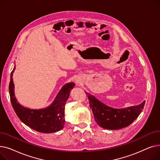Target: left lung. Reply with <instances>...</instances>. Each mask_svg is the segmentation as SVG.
<instances>
[{
  "label": "left lung",
  "instance_id": "1",
  "mask_svg": "<svg viewBox=\"0 0 160 160\" xmlns=\"http://www.w3.org/2000/svg\"><path fill=\"white\" fill-rule=\"evenodd\" d=\"M97 124L105 129L118 130L125 128L135 121L144 108L145 100L128 108L115 109L106 106L93 95L86 93Z\"/></svg>",
  "mask_w": 160,
  "mask_h": 160
}]
</instances>
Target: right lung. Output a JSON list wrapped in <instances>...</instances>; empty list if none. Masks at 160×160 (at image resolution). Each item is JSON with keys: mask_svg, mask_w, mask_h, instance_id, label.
<instances>
[{"mask_svg": "<svg viewBox=\"0 0 160 160\" xmlns=\"http://www.w3.org/2000/svg\"><path fill=\"white\" fill-rule=\"evenodd\" d=\"M15 68V67L11 72L9 92L13 110L20 120L30 128L39 132L53 133L62 130L65 124V105L74 83L71 82L65 84L49 107L41 110H30L20 105L15 98L12 78Z\"/></svg>", "mask_w": 160, "mask_h": 160, "instance_id": "right-lung-1", "label": "right lung"}]
</instances>
